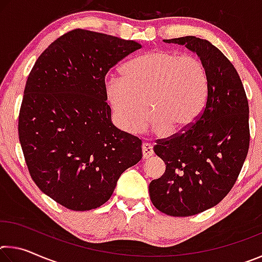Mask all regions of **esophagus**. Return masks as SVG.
Segmentation results:
<instances>
[{
  "instance_id": "esophagus-1",
  "label": "esophagus",
  "mask_w": 262,
  "mask_h": 262,
  "mask_svg": "<svg viewBox=\"0 0 262 262\" xmlns=\"http://www.w3.org/2000/svg\"><path fill=\"white\" fill-rule=\"evenodd\" d=\"M152 155H154V149H152L151 144H149V143L142 144V157H143L144 159H147L150 156H152Z\"/></svg>"
}]
</instances>
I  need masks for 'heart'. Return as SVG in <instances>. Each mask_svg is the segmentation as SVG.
<instances>
[{"instance_id": "heart-1", "label": "heart", "mask_w": 262, "mask_h": 262, "mask_svg": "<svg viewBox=\"0 0 262 262\" xmlns=\"http://www.w3.org/2000/svg\"><path fill=\"white\" fill-rule=\"evenodd\" d=\"M122 78L106 83V96L123 129L136 133L147 126L164 134L180 132L205 107L208 73L201 59L172 51H154L121 68Z\"/></svg>"}]
</instances>
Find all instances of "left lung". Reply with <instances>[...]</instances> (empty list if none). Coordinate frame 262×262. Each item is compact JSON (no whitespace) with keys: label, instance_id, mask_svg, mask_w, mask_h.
Segmentation results:
<instances>
[{"label":"left lung","instance_id":"1","mask_svg":"<svg viewBox=\"0 0 262 262\" xmlns=\"http://www.w3.org/2000/svg\"><path fill=\"white\" fill-rule=\"evenodd\" d=\"M164 41L196 53L209 82L196 120L154 147L166 167L149 185L152 205L166 215L186 217L216 206L236 184L250 148L248 101L236 68L206 39L187 35Z\"/></svg>","mask_w":262,"mask_h":262}]
</instances>
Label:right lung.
<instances>
[{"label":"right lung","mask_w":262,"mask_h":262,"mask_svg":"<svg viewBox=\"0 0 262 262\" xmlns=\"http://www.w3.org/2000/svg\"><path fill=\"white\" fill-rule=\"evenodd\" d=\"M142 46L75 29L53 41L25 84L18 136L31 178L70 210L96 209L142 158L141 140L111 122L105 76Z\"/></svg>","instance_id":"1"}]
</instances>
